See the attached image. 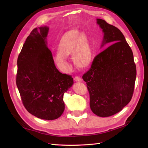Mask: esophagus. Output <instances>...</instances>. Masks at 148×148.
Masks as SVG:
<instances>
[{
	"label": "esophagus",
	"instance_id": "esophagus-1",
	"mask_svg": "<svg viewBox=\"0 0 148 148\" xmlns=\"http://www.w3.org/2000/svg\"><path fill=\"white\" fill-rule=\"evenodd\" d=\"M74 79L75 81H79V82H81V81H82V79L80 77H78V76H76L74 78Z\"/></svg>",
	"mask_w": 148,
	"mask_h": 148
}]
</instances>
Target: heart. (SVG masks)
I'll use <instances>...</instances> for the list:
<instances>
[{"label":"heart","mask_w":148,"mask_h":148,"mask_svg":"<svg viewBox=\"0 0 148 148\" xmlns=\"http://www.w3.org/2000/svg\"><path fill=\"white\" fill-rule=\"evenodd\" d=\"M58 53L53 60L58 67L67 68V56L72 53V60L77 67L84 69L88 67L93 60V52L89 39L85 34L78 30H71L65 32L57 46Z\"/></svg>","instance_id":"obj_1"}]
</instances>
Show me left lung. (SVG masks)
<instances>
[{"mask_svg": "<svg viewBox=\"0 0 148 148\" xmlns=\"http://www.w3.org/2000/svg\"><path fill=\"white\" fill-rule=\"evenodd\" d=\"M97 23L103 33L101 47L112 45L94 58L83 79L90 93L91 110L100 117H108L121 111L131 100L136 65L121 31L102 19H97Z\"/></svg>", "mask_w": 148, "mask_h": 148, "instance_id": "1", "label": "left lung"}]
</instances>
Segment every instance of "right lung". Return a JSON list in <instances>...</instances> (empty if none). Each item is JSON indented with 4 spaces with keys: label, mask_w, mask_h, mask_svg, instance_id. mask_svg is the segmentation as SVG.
Returning a JSON list of instances; mask_svg holds the SVG:
<instances>
[{
    "label": "right lung",
    "mask_w": 148,
    "mask_h": 148,
    "mask_svg": "<svg viewBox=\"0 0 148 148\" xmlns=\"http://www.w3.org/2000/svg\"><path fill=\"white\" fill-rule=\"evenodd\" d=\"M49 28L32 30L18 57L16 85L27 111L37 118L53 120L65 109L64 95L74 83L71 75L62 74L47 46Z\"/></svg>",
    "instance_id": "add662e5"
}]
</instances>
